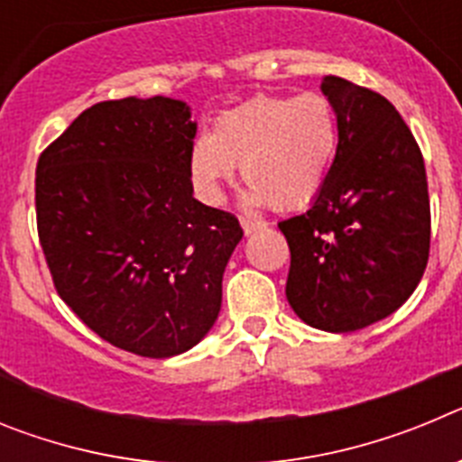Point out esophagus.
Returning <instances> with one entry per match:
<instances>
[{
  "label": "esophagus",
  "instance_id": "34e87169",
  "mask_svg": "<svg viewBox=\"0 0 462 462\" xmlns=\"http://www.w3.org/2000/svg\"><path fill=\"white\" fill-rule=\"evenodd\" d=\"M240 226H243L245 236H252L256 234V231H263V228L268 226L263 219H250V217H240Z\"/></svg>",
  "mask_w": 462,
  "mask_h": 462
}]
</instances>
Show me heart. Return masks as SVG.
<instances>
[{"label": "heart", "mask_w": 462, "mask_h": 462, "mask_svg": "<svg viewBox=\"0 0 462 462\" xmlns=\"http://www.w3.org/2000/svg\"><path fill=\"white\" fill-rule=\"evenodd\" d=\"M340 143L336 106L324 94L256 97L226 110L212 134H199L187 171L201 201H222L224 182L240 166L247 203L300 210L321 191Z\"/></svg>", "instance_id": "obj_1"}]
</instances>
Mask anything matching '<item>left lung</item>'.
<instances>
[{
    "label": "left lung",
    "mask_w": 462,
    "mask_h": 462,
    "mask_svg": "<svg viewBox=\"0 0 462 462\" xmlns=\"http://www.w3.org/2000/svg\"><path fill=\"white\" fill-rule=\"evenodd\" d=\"M340 143L303 215L280 222L291 252L287 300L308 326L352 333L393 314L421 282L430 250L426 166L389 99L337 76Z\"/></svg>",
    "instance_id": "obj_1"
}]
</instances>
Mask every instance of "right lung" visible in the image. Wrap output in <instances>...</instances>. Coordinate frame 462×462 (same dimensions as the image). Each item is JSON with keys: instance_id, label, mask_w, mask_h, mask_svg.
I'll use <instances>...</instances> for the list:
<instances>
[{"instance_id": "right-lung-1", "label": "right lung", "mask_w": 462, "mask_h": 462, "mask_svg": "<svg viewBox=\"0 0 462 462\" xmlns=\"http://www.w3.org/2000/svg\"><path fill=\"white\" fill-rule=\"evenodd\" d=\"M180 99L83 110L36 164V224L57 293L125 352L169 358L208 336L243 228L194 199Z\"/></svg>"}]
</instances>
